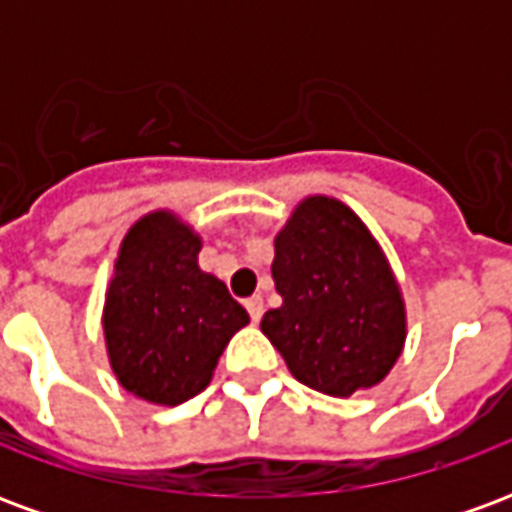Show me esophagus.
Returning a JSON list of instances; mask_svg holds the SVG:
<instances>
[{"label":"esophagus","mask_w":512,"mask_h":512,"mask_svg":"<svg viewBox=\"0 0 512 512\" xmlns=\"http://www.w3.org/2000/svg\"><path fill=\"white\" fill-rule=\"evenodd\" d=\"M246 310H249V318H252V323H257L260 318H263V299H260V296L246 299Z\"/></svg>","instance_id":"obj_1"}]
</instances>
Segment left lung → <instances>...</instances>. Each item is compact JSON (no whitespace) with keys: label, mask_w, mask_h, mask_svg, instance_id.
Returning a JSON list of instances; mask_svg holds the SVG:
<instances>
[{"label":"left lung","mask_w":512,"mask_h":512,"mask_svg":"<svg viewBox=\"0 0 512 512\" xmlns=\"http://www.w3.org/2000/svg\"><path fill=\"white\" fill-rule=\"evenodd\" d=\"M282 307L260 329L296 381L332 397L381 384L406 343V304L384 249L345 202L312 194L274 238Z\"/></svg>","instance_id":"obj_1"}]
</instances>
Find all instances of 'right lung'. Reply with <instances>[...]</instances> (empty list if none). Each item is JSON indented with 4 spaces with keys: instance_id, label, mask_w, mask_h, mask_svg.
<instances>
[{
    "instance_id": "obj_1",
    "label": "right lung",
    "mask_w": 512,
    "mask_h": 512,
    "mask_svg": "<svg viewBox=\"0 0 512 512\" xmlns=\"http://www.w3.org/2000/svg\"><path fill=\"white\" fill-rule=\"evenodd\" d=\"M202 238L172 211L131 224L104 301V340L120 386L178 406L211 384L219 356L249 315L197 263Z\"/></svg>"
}]
</instances>
